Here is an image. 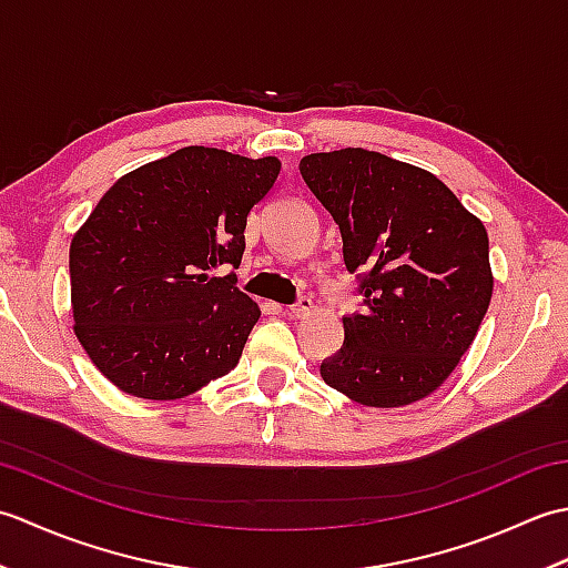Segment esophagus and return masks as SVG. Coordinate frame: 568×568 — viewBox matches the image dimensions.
Segmentation results:
<instances>
[{"mask_svg":"<svg viewBox=\"0 0 568 568\" xmlns=\"http://www.w3.org/2000/svg\"><path fill=\"white\" fill-rule=\"evenodd\" d=\"M312 307H315V305H312L310 297H297L295 303H293L291 307H287V315L297 317V320H300V317H307L310 312H312Z\"/></svg>","mask_w":568,"mask_h":568,"instance_id":"34e87169","label":"esophagus"}]
</instances>
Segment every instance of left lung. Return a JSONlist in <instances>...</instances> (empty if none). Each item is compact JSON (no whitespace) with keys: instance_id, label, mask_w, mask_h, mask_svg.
Segmentation results:
<instances>
[{"instance_id":"left-lung-1","label":"left lung","mask_w":568,"mask_h":568,"mask_svg":"<svg viewBox=\"0 0 568 568\" xmlns=\"http://www.w3.org/2000/svg\"><path fill=\"white\" fill-rule=\"evenodd\" d=\"M300 175L342 232L361 312L320 373L368 407L422 400L474 344L493 295L488 234L439 178L364 149L312 153Z\"/></svg>"}]
</instances>
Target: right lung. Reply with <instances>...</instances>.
Segmentation results:
<instances>
[{
	"mask_svg": "<svg viewBox=\"0 0 568 568\" xmlns=\"http://www.w3.org/2000/svg\"><path fill=\"white\" fill-rule=\"evenodd\" d=\"M277 159L187 146L104 192L70 244L84 352L119 390L175 400L232 371L258 322L236 287L246 216Z\"/></svg>",
	"mask_w": 568,
	"mask_h": 568,
	"instance_id": "obj_1",
	"label": "right lung"
}]
</instances>
